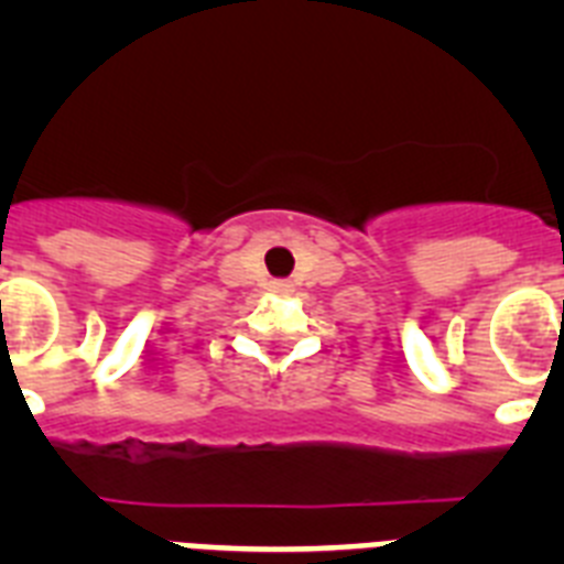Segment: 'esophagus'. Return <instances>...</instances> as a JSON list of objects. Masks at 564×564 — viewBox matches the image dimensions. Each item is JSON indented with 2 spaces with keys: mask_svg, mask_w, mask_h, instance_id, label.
Returning <instances> with one entry per match:
<instances>
[{
  "mask_svg": "<svg viewBox=\"0 0 564 564\" xmlns=\"http://www.w3.org/2000/svg\"><path fill=\"white\" fill-rule=\"evenodd\" d=\"M268 288H271L273 293H279V296H288V293L293 291V285H291V282H285V279H273Z\"/></svg>",
  "mask_w": 564,
  "mask_h": 564,
  "instance_id": "obj_1",
  "label": "esophagus"
}]
</instances>
